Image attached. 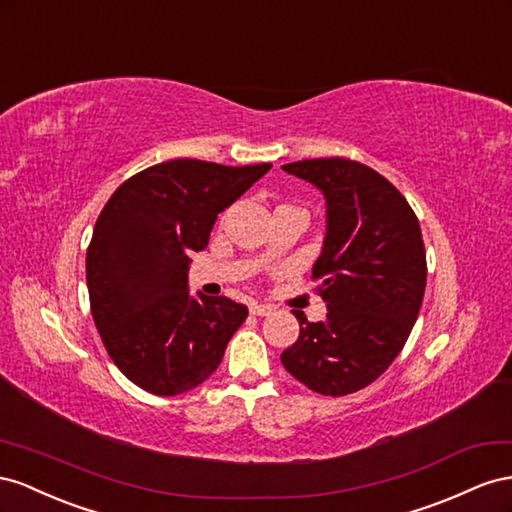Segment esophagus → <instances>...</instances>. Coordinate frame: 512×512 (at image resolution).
Wrapping results in <instances>:
<instances>
[{
    "mask_svg": "<svg viewBox=\"0 0 512 512\" xmlns=\"http://www.w3.org/2000/svg\"><path fill=\"white\" fill-rule=\"evenodd\" d=\"M274 309L270 304H259V302H253L251 304V315H259V317H264V315H270Z\"/></svg>",
    "mask_w": 512,
    "mask_h": 512,
    "instance_id": "esophagus-1",
    "label": "esophagus"
}]
</instances>
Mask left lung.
<instances>
[{
	"instance_id": "obj_1",
	"label": "left lung",
	"mask_w": 512,
	"mask_h": 512,
	"mask_svg": "<svg viewBox=\"0 0 512 512\" xmlns=\"http://www.w3.org/2000/svg\"><path fill=\"white\" fill-rule=\"evenodd\" d=\"M326 197V238L313 266L324 321H300L281 354L300 384L345 397L373 384L399 356L427 285V253L407 199L375 169L347 158L283 165Z\"/></svg>"
}]
</instances>
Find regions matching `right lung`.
I'll list each match as a JSON object with an SVG mask.
<instances>
[{
  "instance_id": "add662e5",
  "label": "right lung",
  "mask_w": 512,
  "mask_h": 512,
  "mask_svg": "<svg viewBox=\"0 0 512 512\" xmlns=\"http://www.w3.org/2000/svg\"><path fill=\"white\" fill-rule=\"evenodd\" d=\"M270 167L167 160L128 178L102 208L85 257L92 317L115 367L139 388L175 397L221 364L248 309L188 294V255L208 246L218 212Z\"/></svg>"
}]
</instances>
